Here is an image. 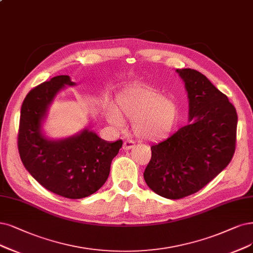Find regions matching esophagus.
<instances>
[{"label": "esophagus", "mask_w": 253, "mask_h": 253, "mask_svg": "<svg viewBox=\"0 0 253 253\" xmlns=\"http://www.w3.org/2000/svg\"><path fill=\"white\" fill-rule=\"evenodd\" d=\"M134 147H135V143L133 141H131V139H128V141H125L124 145H123L124 150H130V149H132Z\"/></svg>", "instance_id": "esophagus-1"}]
</instances>
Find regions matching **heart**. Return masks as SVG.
Wrapping results in <instances>:
<instances>
[{
	"label": "heart",
	"instance_id": "obj_1",
	"mask_svg": "<svg viewBox=\"0 0 253 253\" xmlns=\"http://www.w3.org/2000/svg\"><path fill=\"white\" fill-rule=\"evenodd\" d=\"M127 118L132 120L133 133L147 142L167 138L179 121V107L170 98L149 86H134L121 91L117 96L116 108L107 111V120L116 128L125 126Z\"/></svg>",
	"mask_w": 253,
	"mask_h": 253
}]
</instances>
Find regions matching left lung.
Instances as JSON below:
<instances>
[{
	"mask_svg": "<svg viewBox=\"0 0 253 253\" xmlns=\"http://www.w3.org/2000/svg\"><path fill=\"white\" fill-rule=\"evenodd\" d=\"M189 99V124L151 147L147 185L168 199L201 190L230 163L236 149V108L201 73L176 70Z\"/></svg>",
	"mask_w": 253,
	"mask_h": 253,
	"instance_id": "left-lung-1",
	"label": "left lung"
}]
</instances>
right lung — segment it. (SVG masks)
I'll return each mask as SVG.
<instances>
[{
  "label": "right lung",
  "instance_id": "1",
  "mask_svg": "<svg viewBox=\"0 0 253 253\" xmlns=\"http://www.w3.org/2000/svg\"><path fill=\"white\" fill-rule=\"evenodd\" d=\"M75 84L70 76L60 75L29 91L21 109L17 146L26 170L44 189L64 198L80 199L106 182L111 161L123 142H107L89 127L59 139L44 134L42 125L55 97Z\"/></svg>",
  "mask_w": 253,
  "mask_h": 253
}]
</instances>
